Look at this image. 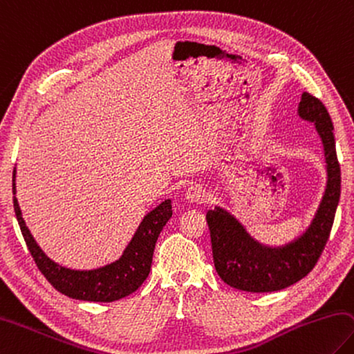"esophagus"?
Segmentation results:
<instances>
[{"mask_svg":"<svg viewBox=\"0 0 354 354\" xmlns=\"http://www.w3.org/2000/svg\"><path fill=\"white\" fill-rule=\"evenodd\" d=\"M207 198H209L207 190H205V187L201 184H192L190 187L185 190V199L190 203L203 204L207 201Z\"/></svg>","mask_w":354,"mask_h":354,"instance_id":"1","label":"esophagus"}]
</instances>
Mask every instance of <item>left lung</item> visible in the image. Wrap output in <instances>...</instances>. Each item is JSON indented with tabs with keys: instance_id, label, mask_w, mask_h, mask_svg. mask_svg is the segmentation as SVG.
Segmentation results:
<instances>
[{
	"instance_id": "left-lung-1",
	"label": "left lung",
	"mask_w": 354,
	"mask_h": 354,
	"mask_svg": "<svg viewBox=\"0 0 354 354\" xmlns=\"http://www.w3.org/2000/svg\"><path fill=\"white\" fill-rule=\"evenodd\" d=\"M299 114L316 125L328 171L325 195L310 229L291 244L275 249L250 239L241 224L220 207L205 215L216 272L224 283L241 291L272 292L297 283L313 271L330 239L340 198V165L333 122L325 105L310 93L301 94Z\"/></svg>"
}]
</instances>
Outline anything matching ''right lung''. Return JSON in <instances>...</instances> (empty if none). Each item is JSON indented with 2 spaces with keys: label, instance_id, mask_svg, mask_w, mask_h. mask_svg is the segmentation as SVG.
<instances>
[{
  "label": "right lung",
  "instance_id": "obj_1",
  "mask_svg": "<svg viewBox=\"0 0 354 354\" xmlns=\"http://www.w3.org/2000/svg\"><path fill=\"white\" fill-rule=\"evenodd\" d=\"M14 189L15 195V170H14ZM14 209L18 224H20L23 239L34 259L37 268L46 277L57 291L77 300L88 301H114L127 297L144 283L149 277L153 250H155L160 230L171 216V201L165 199L156 209L144 216L139 224L136 234L128 243L124 254L118 261L106 265L94 271H73L57 265L49 257L44 255L40 246L35 243L29 229L21 216L20 205L14 196Z\"/></svg>",
  "mask_w": 354,
  "mask_h": 354
}]
</instances>
